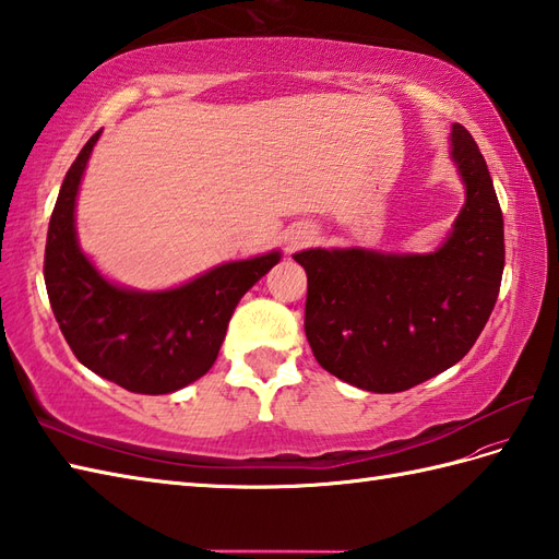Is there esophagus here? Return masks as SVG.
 Returning a JSON list of instances; mask_svg holds the SVG:
<instances>
[{
    "mask_svg": "<svg viewBox=\"0 0 559 559\" xmlns=\"http://www.w3.org/2000/svg\"><path fill=\"white\" fill-rule=\"evenodd\" d=\"M307 238H309V236H305V238H295V240L290 242V248H295V245H300V240H307Z\"/></svg>",
    "mask_w": 559,
    "mask_h": 559,
    "instance_id": "34e87169",
    "label": "esophagus"
}]
</instances>
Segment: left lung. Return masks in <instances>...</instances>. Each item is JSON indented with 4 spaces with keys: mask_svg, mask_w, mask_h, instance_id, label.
Returning <instances> with one entry per match:
<instances>
[{
    "mask_svg": "<svg viewBox=\"0 0 559 559\" xmlns=\"http://www.w3.org/2000/svg\"><path fill=\"white\" fill-rule=\"evenodd\" d=\"M452 159L466 183L455 230L433 254L305 250V333L319 365L371 393H400L469 353L496 307L502 210L484 154L452 126Z\"/></svg>",
    "mask_w": 559,
    "mask_h": 559,
    "instance_id": "1",
    "label": "left lung"
}]
</instances>
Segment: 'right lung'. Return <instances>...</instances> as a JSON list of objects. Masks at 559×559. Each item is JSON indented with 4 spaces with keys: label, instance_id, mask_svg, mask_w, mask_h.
<instances>
[{
    "label": "right lung",
    "instance_id": "add662e5",
    "mask_svg": "<svg viewBox=\"0 0 559 559\" xmlns=\"http://www.w3.org/2000/svg\"><path fill=\"white\" fill-rule=\"evenodd\" d=\"M99 131L63 178L45 245L51 311L73 355L90 371L131 393H174L212 369L240 297L274 266L271 252L230 262L166 293L121 290L78 248L73 206Z\"/></svg>",
    "mask_w": 559,
    "mask_h": 559
}]
</instances>
